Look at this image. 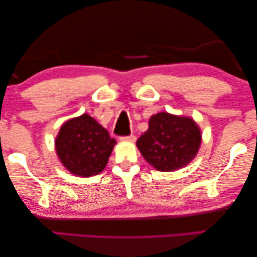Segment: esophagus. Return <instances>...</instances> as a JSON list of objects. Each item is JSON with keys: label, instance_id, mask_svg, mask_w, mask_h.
I'll return each instance as SVG.
<instances>
[{"label": "esophagus", "instance_id": "obj_1", "mask_svg": "<svg viewBox=\"0 0 257 257\" xmlns=\"http://www.w3.org/2000/svg\"><path fill=\"white\" fill-rule=\"evenodd\" d=\"M119 140L123 142H134L137 140V138H136V136L131 134V136H127V137H120Z\"/></svg>", "mask_w": 257, "mask_h": 257}]
</instances>
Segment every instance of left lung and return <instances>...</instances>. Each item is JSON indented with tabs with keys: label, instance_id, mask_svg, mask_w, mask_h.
Returning <instances> with one entry per match:
<instances>
[{
	"label": "left lung",
	"instance_id": "left-lung-1",
	"mask_svg": "<svg viewBox=\"0 0 257 257\" xmlns=\"http://www.w3.org/2000/svg\"><path fill=\"white\" fill-rule=\"evenodd\" d=\"M201 144V132L190 117L159 112L151 116L149 128L138 139L142 156L156 170L176 171L188 165Z\"/></svg>",
	"mask_w": 257,
	"mask_h": 257
}]
</instances>
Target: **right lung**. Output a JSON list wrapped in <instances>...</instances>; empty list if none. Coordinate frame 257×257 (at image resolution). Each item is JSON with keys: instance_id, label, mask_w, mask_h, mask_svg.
<instances>
[{"instance_id": "obj_1", "label": "right lung", "mask_w": 257, "mask_h": 257, "mask_svg": "<svg viewBox=\"0 0 257 257\" xmlns=\"http://www.w3.org/2000/svg\"><path fill=\"white\" fill-rule=\"evenodd\" d=\"M116 140L87 113L67 120L56 139L60 162L70 173L79 176L99 174L106 167Z\"/></svg>"}]
</instances>
